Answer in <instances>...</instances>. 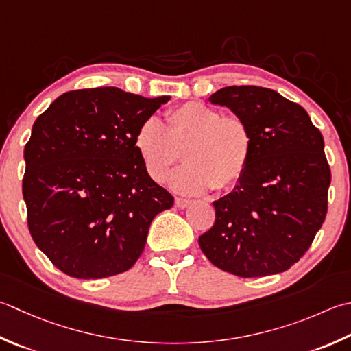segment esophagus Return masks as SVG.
<instances>
[{
  "mask_svg": "<svg viewBox=\"0 0 351 351\" xmlns=\"http://www.w3.org/2000/svg\"><path fill=\"white\" fill-rule=\"evenodd\" d=\"M191 204L190 199H184V197H176L175 199V207L176 208H187Z\"/></svg>",
  "mask_w": 351,
  "mask_h": 351,
  "instance_id": "34e87169",
  "label": "esophagus"
}]
</instances>
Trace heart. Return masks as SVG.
Listing matches in <instances>:
<instances>
[{"label": "heart", "mask_w": 351, "mask_h": 351, "mask_svg": "<svg viewBox=\"0 0 351 351\" xmlns=\"http://www.w3.org/2000/svg\"><path fill=\"white\" fill-rule=\"evenodd\" d=\"M166 126L150 117L135 134V149L147 175L164 182L181 152L187 164L171 176V189L199 195L210 189L230 190L248 170L254 150L251 128L242 117L199 101H189L167 112Z\"/></svg>", "instance_id": "b5f03b06"}]
</instances>
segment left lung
Returning a JSON list of instances; mask_svg holds the SVG:
<instances>
[{
    "mask_svg": "<svg viewBox=\"0 0 351 351\" xmlns=\"http://www.w3.org/2000/svg\"><path fill=\"white\" fill-rule=\"evenodd\" d=\"M248 123L254 150L234 190L213 202L215 225L199 246L237 277L285 272L311 248L327 215L324 138L298 103L262 86H226L210 97Z\"/></svg>",
    "mask_w": 351,
    "mask_h": 351,
    "instance_id": "left-lung-1",
    "label": "left lung"
}]
</instances>
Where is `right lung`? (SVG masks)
Here are the masks:
<instances>
[{"instance_id":"right-lung-1","label":"right lung","mask_w":351,"mask_h":351,"mask_svg":"<svg viewBox=\"0 0 351 351\" xmlns=\"http://www.w3.org/2000/svg\"><path fill=\"white\" fill-rule=\"evenodd\" d=\"M169 95L114 86L59 95L24 149L23 196L38 248L74 278H106L135 265L154 217L173 196L147 175L135 134Z\"/></svg>"}]
</instances>
